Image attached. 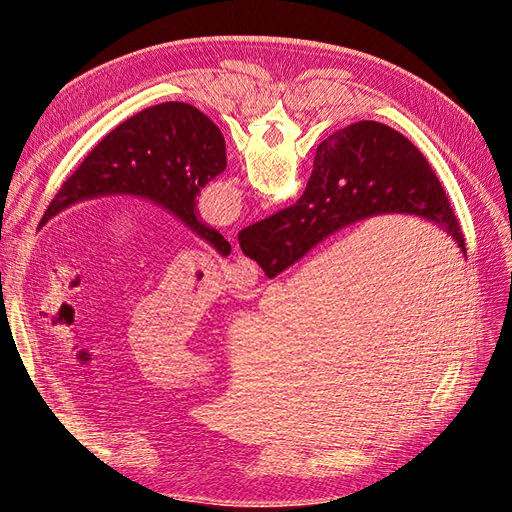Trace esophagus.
<instances>
[{"mask_svg": "<svg viewBox=\"0 0 512 512\" xmlns=\"http://www.w3.org/2000/svg\"><path fill=\"white\" fill-rule=\"evenodd\" d=\"M228 282L232 288L237 290H250L258 282V267L252 260L239 256L232 265L228 267Z\"/></svg>", "mask_w": 512, "mask_h": 512, "instance_id": "1", "label": "esophagus"}]
</instances>
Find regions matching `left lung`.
I'll use <instances>...</instances> for the list:
<instances>
[{
  "instance_id": "left-lung-1",
  "label": "left lung",
  "mask_w": 512,
  "mask_h": 512,
  "mask_svg": "<svg viewBox=\"0 0 512 512\" xmlns=\"http://www.w3.org/2000/svg\"><path fill=\"white\" fill-rule=\"evenodd\" d=\"M220 128L196 106L164 102L145 108L108 132L64 181L38 228L64 209L102 196H136L175 215L222 256L230 243L198 220L196 196L224 173Z\"/></svg>"
}]
</instances>
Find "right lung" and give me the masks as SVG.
Listing matches in <instances>:
<instances>
[{
  "instance_id": "1",
  "label": "right lung",
  "mask_w": 512,
  "mask_h": 512,
  "mask_svg": "<svg viewBox=\"0 0 512 512\" xmlns=\"http://www.w3.org/2000/svg\"><path fill=\"white\" fill-rule=\"evenodd\" d=\"M389 213L440 226L466 254L453 207L423 153L384 123L359 121L324 138L303 196L243 228L239 245L275 277L333 232Z\"/></svg>"
}]
</instances>
